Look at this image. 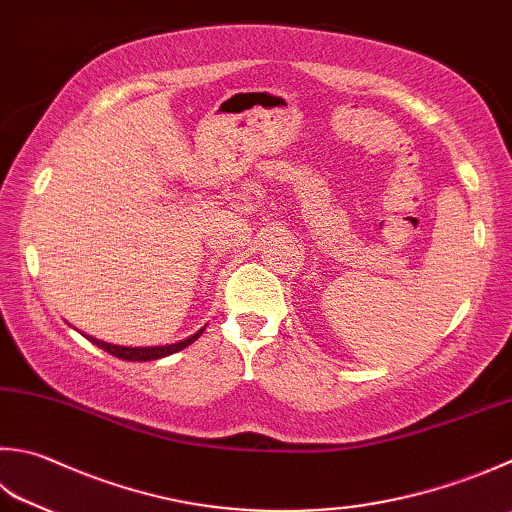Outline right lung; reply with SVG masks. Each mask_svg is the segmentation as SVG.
<instances>
[{
	"label": "right lung",
	"instance_id": "add662e5",
	"mask_svg": "<svg viewBox=\"0 0 512 512\" xmlns=\"http://www.w3.org/2000/svg\"><path fill=\"white\" fill-rule=\"evenodd\" d=\"M202 332H205V327H202V330H198L196 334L187 336L185 341L169 343V345H151V347H127V345H113V343H106V341H100V339H93V336H89V334H84V336H86V339H89L93 345L102 347L104 352H109V354H113V356H118V359H122V361H156V359H162V356H169V354H173V352L185 350V347L194 343Z\"/></svg>",
	"mask_w": 512,
	"mask_h": 512
}]
</instances>
